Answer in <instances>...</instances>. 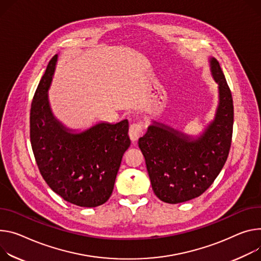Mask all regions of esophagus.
I'll return each instance as SVG.
<instances>
[{"label": "esophagus", "mask_w": 261, "mask_h": 261, "mask_svg": "<svg viewBox=\"0 0 261 261\" xmlns=\"http://www.w3.org/2000/svg\"><path fill=\"white\" fill-rule=\"evenodd\" d=\"M143 133V124L141 123H133L130 125L129 128V137L130 139L135 143V141L140 137Z\"/></svg>", "instance_id": "34e87169"}]
</instances>
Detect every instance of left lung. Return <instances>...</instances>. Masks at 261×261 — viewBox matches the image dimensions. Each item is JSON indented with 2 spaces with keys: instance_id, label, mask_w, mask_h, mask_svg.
<instances>
[{
  "instance_id": "8db88e82",
  "label": "left lung",
  "mask_w": 261,
  "mask_h": 261,
  "mask_svg": "<svg viewBox=\"0 0 261 261\" xmlns=\"http://www.w3.org/2000/svg\"><path fill=\"white\" fill-rule=\"evenodd\" d=\"M211 76L219 85L215 118L194 137L153 121L138 139L152 188L161 201L178 204L201 196L213 183L227 160L233 129L231 91L219 61L209 59Z\"/></svg>"
}]
</instances>
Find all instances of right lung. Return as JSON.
Wrapping results in <instances>:
<instances>
[{"label":"right lung","mask_w":261,"mask_h":261,"mask_svg":"<svg viewBox=\"0 0 261 261\" xmlns=\"http://www.w3.org/2000/svg\"><path fill=\"white\" fill-rule=\"evenodd\" d=\"M58 55L46 66L31 105L30 139L39 172L52 191L81 207H97L110 198L125 151L129 123L101 122L76 132L52 112L50 89Z\"/></svg>","instance_id":"1"}]
</instances>
